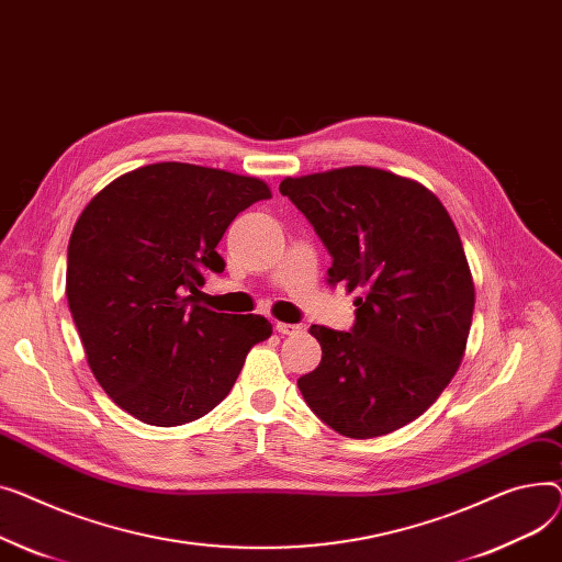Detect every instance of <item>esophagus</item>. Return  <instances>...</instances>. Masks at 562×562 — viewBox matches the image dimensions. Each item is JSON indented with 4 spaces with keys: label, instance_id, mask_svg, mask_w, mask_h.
Returning <instances> with one entry per match:
<instances>
[{
    "label": "esophagus",
    "instance_id": "34e87169",
    "mask_svg": "<svg viewBox=\"0 0 562 562\" xmlns=\"http://www.w3.org/2000/svg\"><path fill=\"white\" fill-rule=\"evenodd\" d=\"M277 331L281 336H300L304 331V326L300 324H285V322H277Z\"/></svg>",
    "mask_w": 562,
    "mask_h": 562
}]
</instances>
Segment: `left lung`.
I'll list each match as a JSON object with an SVG mask.
<instances>
[{"mask_svg": "<svg viewBox=\"0 0 562 562\" xmlns=\"http://www.w3.org/2000/svg\"><path fill=\"white\" fill-rule=\"evenodd\" d=\"M279 190L331 254L328 285L366 290L351 331L311 326L322 360L296 385L340 436L397 431L440 397L465 353L474 281L458 231L431 190L362 165L288 177Z\"/></svg>", "mask_w": 562, "mask_h": 562, "instance_id": "left-lung-1", "label": "left lung"}]
</instances>
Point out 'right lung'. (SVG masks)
<instances>
[{
    "label": "right lung",
    "mask_w": 562,
    "mask_h": 562,
    "mask_svg": "<svg viewBox=\"0 0 562 562\" xmlns=\"http://www.w3.org/2000/svg\"><path fill=\"white\" fill-rule=\"evenodd\" d=\"M268 183L190 162H154L97 192L68 247L65 294L88 366L109 397L151 426L211 413L234 387L260 315L200 304L204 274L224 272L215 251L228 224Z\"/></svg>",
    "instance_id": "1"
}]
</instances>
